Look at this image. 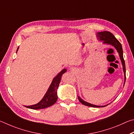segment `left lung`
Instances as JSON below:
<instances>
[{
	"label": "left lung",
	"instance_id": "1",
	"mask_svg": "<svg viewBox=\"0 0 134 134\" xmlns=\"http://www.w3.org/2000/svg\"><path fill=\"white\" fill-rule=\"evenodd\" d=\"M97 36L98 38L99 39L100 41H103V44H110V45L113 46L116 49V50L119 53V58H120V59L121 61L122 65L123 66V71L124 73V77H125V81H124V84L125 82V79H126V76H125V72H126V69H125V61L123 57V50L122 48V45L120 42H119L118 40L116 39L115 37L114 36V35L111 34V32L108 31H104V32H100L97 33ZM78 99L81 103H82L83 105H86V106L90 107H95V108H100V107H104L107 106L108 105H95L91 104L90 103H88L87 102L83 100L82 98L78 96Z\"/></svg>",
	"mask_w": 134,
	"mask_h": 134
}]
</instances>
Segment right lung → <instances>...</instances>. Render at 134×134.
I'll list each match as a JSON object with an SVG mask.
<instances>
[{
    "instance_id": "add662e5",
    "label": "right lung",
    "mask_w": 134,
    "mask_h": 134,
    "mask_svg": "<svg viewBox=\"0 0 134 134\" xmlns=\"http://www.w3.org/2000/svg\"><path fill=\"white\" fill-rule=\"evenodd\" d=\"M18 49L19 47L16 51V53H17ZM66 71V69H63L53 79L52 82L49 86L48 91L44 94L43 98L40 100V102L36 104L30 105V106H26L25 105V107L27 108L32 109H41L51 107L55 104L58 99L57 90L58 86L59 85L61 78H62V75Z\"/></svg>"
}]
</instances>
